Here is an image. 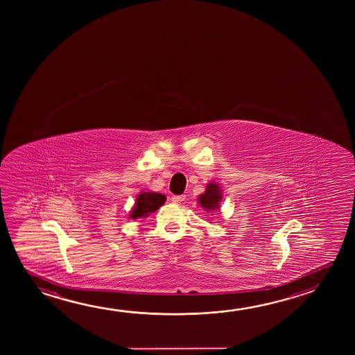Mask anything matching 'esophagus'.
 Returning <instances> with one entry per match:
<instances>
[{"label":"esophagus","mask_w":355,"mask_h":355,"mask_svg":"<svg viewBox=\"0 0 355 355\" xmlns=\"http://www.w3.org/2000/svg\"><path fill=\"white\" fill-rule=\"evenodd\" d=\"M171 200L175 204H180V202H183L184 200V196H173V197L171 198Z\"/></svg>","instance_id":"esophagus-1"}]
</instances>
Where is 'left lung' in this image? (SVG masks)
<instances>
[{"instance_id": "8db88e82", "label": "left lung", "mask_w": 355, "mask_h": 355, "mask_svg": "<svg viewBox=\"0 0 355 355\" xmlns=\"http://www.w3.org/2000/svg\"><path fill=\"white\" fill-rule=\"evenodd\" d=\"M221 198H223V193H221L220 187L218 186L215 182H211L205 187V192L198 197V203L200 204V207L207 211L218 210L220 208Z\"/></svg>"}]
</instances>
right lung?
Instances as JSON below:
<instances>
[{
	"label": "right lung",
	"instance_id": "add662e5",
	"mask_svg": "<svg viewBox=\"0 0 355 355\" xmlns=\"http://www.w3.org/2000/svg\"><path fill=\"white\" fill-rule=\"evenodd\" d=\"M166 202V196L161 193L142 192L136 198L134 208L130 211L131 219H140L159 209Z\"/></svg>",
	"mask_w": 355,
	"mask_h": 355
}]
</instances>
